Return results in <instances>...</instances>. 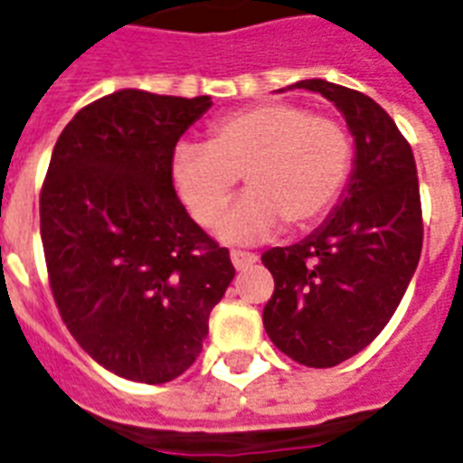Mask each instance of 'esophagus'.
Instances as JSON below:
<instances>
[{"label": "esophagus", "instance_id": "esophagus-1", "mask_svg": "<svg viewBox=\"0 0 463 463\" xmlns=\"http://www.w3.org/2000/svg\"><path fill=\"white\" fill-rule=\"evenodd\" d=\"M231 261H232V266L238 268V270H242V268H247V266H251V263L259 261V256L251 254V251L232 250V251H231Z\"/></svg>", "mask_w": 463, "mask_h": 463}]
</instances>
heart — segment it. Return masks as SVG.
<instances>
[{"instance_id": "b5f03b06", "label": "heart", "mask_w": 463, "mask_h": 463, "mask_svg": "<svg viewBox=\"0 0 463 463\" xmlns=\"http://www.w3.org/2000/svg\"><path fill=\"white\" fill-rule=\"evenodd\" d=\"M351 165V134L339 119L268 100L216 119L209 143H178L172 176L181 202L202 225L216 223L242 176L250 193L219 231L232 242H254L279 221L289 231L317 223L339 200Z\"/></svg>"}]
</instances>
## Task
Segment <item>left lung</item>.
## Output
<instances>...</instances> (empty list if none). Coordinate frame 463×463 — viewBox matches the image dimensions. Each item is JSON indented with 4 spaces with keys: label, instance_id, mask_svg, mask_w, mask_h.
Segmentation results:
<instances>
[{
    "label": "left lung",
    "instance_id": "1",
    "mask_svg": "<svg viewBox=\"0 0 463 463\" xmlns=\"http://www.w3.org/2000/svg\"><path fill=\"white\" fill-rule=\"evenodd\" d=\"M294 87L322 93L355 138V169L332 216L301 242L263 251L275 291L263 327L306 367H334L379 336L417 270L421 197L407 138L379 103L325 80Z\"/></svg>",
    "mask_w": 463,
    "mask_h": 463
}]
</instances>
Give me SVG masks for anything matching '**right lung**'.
I'll return each instance as SVG.
<instances>
[{"mask_svg":"<svg viewBox=\"0 0 463 463\" xmlns=\"http://www.w3.org/2000/svg\"><path fill=\"white\" fill-rule=\"evenodd\" d=\"M209 96L122 89L58 136L40 195L53 301L77 344L112 374L166 383L202 351L235 278L225 247L190 219L172 155Z\"/></svg>","mask_w":463,"mask_h":463,"instance_id":"1","label":"right lung"}]
</instances>
